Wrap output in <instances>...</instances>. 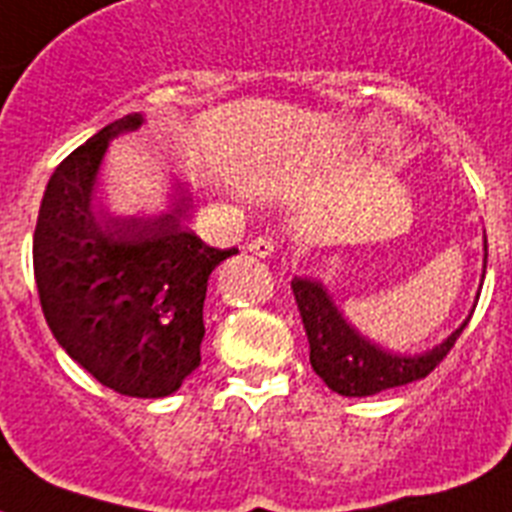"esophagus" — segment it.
<instances>
[{"instance_id":"obj_1","label":"esophagus","mask_w":512,"mask_h":512,"mask_svg":"<svg viewBox=\"0 0 512 512\" xmlns=\"http://www.w3.org/2000/svg\"><path fill=\"white\" fill-rule=\"evenodd\" d=\"M247 249L257 257H270L276 252V242H273L270 236H255V239H249Z\"/></svg>"}]
</instances>
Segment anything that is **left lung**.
<instances>
[{
    "mask_svg": "<svg viewBox=\"0 0 512 512\" xmlns=\"http://www.w3.org/2000/svg\"><path fill=\"white\" fill-rule=\"evenodd\" d=\"M484 268H487V239H484ZM299 315L309 341V362L330 390L346 398H364L382 390L409 385L427 377L453 349L468 320L450 333L440 346L424 354H393L380 343L364 338L349 320L338 312L328 289L315 278L291 281Z\"/></svg>",
    "mask_w": 512,
    "mask_h": 512,
    "instance_id": "obj_1",
    "label": "left lung"
}]
</instances>
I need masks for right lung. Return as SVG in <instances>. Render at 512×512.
<instances>
[{
    "instance_id": "add662e5",
    "label": "right lung",
    "mask_w": 512,
    "mask_h": 512,
    "mask_svg": "<svg viewBox=\"0 0 512 512\" xmlns=\"http://www.w3.org/2000/svg\"><path fill=\"white\" fill-rule=\"evenodd\" d=\"M143 124L127 114L72 150L46 184L33 273L51 333L101 385L163 398L200 367L208 278L236 249H216L184 226L187 200L161 216L96 208L103 153Z\"/></svg>"
}]
</instances>
